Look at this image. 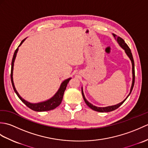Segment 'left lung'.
I'll use <instances>...</instances> for the list:
<instances>
[{"mask_svg":"<svg viewBox=\"0 0 148 148\" xmlns=\"http://www.w3.org/2000/svg\"><path fill=\"white\" fill-rule=\"evenodd\" d=\"M112 35H113V36H114L115 39L116 40V41H117L119 45V46H120L121 48L125 50V53H126V54L127 55V56H128V58L130 59L131 62H132V77H132V86H131V88H130V93L128 94V95L127 97V98L123 100V101H122L121 102L119 103H118V104H116V105L108 106V107H104V108H100V107L95 106L92 105V103H90L88 101V100L85 99V97H84V95L83 90V88H81V91H82V95H83V99H84V102H85V103H86V105L88 106L90 108L94 110V111H97V112H111V111H114V110H115L116 109H118L119 106H121L123 104V103L125 101V100H127V99L128 98V96L130 95V94L131 93L132 91V89H133L134 86V83H135V66H134V61L133 56H132V53H131V50L129 48V47L128 46V45H127V44L125 43V42L124 41V40L122 38H121L120 37L117 36L116 35H115L114 34H112Z\"/></svg>","mask_w":148,"mask_h":148,"instance_id":"1","label":"left lung"}]
</instances>
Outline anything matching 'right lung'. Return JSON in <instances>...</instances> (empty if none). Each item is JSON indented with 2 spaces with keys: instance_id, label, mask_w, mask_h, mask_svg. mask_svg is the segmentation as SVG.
<instances>
[{
  "instance_id": "right-lung-1",
  "label": "right lung",
  "mask_w": 148,
  "mask_h": 148,
  "mask_svg": "<svg viewBox=\"0 0 148 148\" xmlns=\"http://www.w3.org/2000/svg\"><path fill=\"white\" fill-rule=\"evenodd\" d=\"M26 39H24L21 42L20 45L18 46L17 49L15 50L13 57H12V63H11V83H12V87H13V89L14 90L15 93H16L17 96L19 97L22 102H23L25 104L28 108H29L33 111H37V112H42V111H50V110H53L55 109L56 107H58L62 101V99H63V96H64V93L65 90L66 89V87H67V84L69 83V81H70L71 78H68V79L64 80L63 82L62 83L60 86V88L57 91L54 96L52 97L51 99H49L48 100H46V101L41 102H39V103H30L29 102L27 101L25 99H23L22 97L19 95V93L16 91L15 88L14 82H13V78H12V73H13V67H14V62L15 60L16 56V54L18 51V48L20 47L22 43H23L25 40Z\"/></svg>"
}]
</instances>
